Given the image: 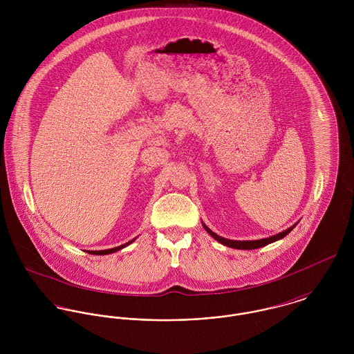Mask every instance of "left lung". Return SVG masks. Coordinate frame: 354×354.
Returning a JSON list of instances; mask_svg holds the SVG:
<instances>
[{"mask_svg": "<svg viewBox=\"0 0 354 354\" xmlns=\"http://www.w3.org/2000/svg\"><path fill=\"white\" fill-rule=\"evenodd\" d=\"M297 225V223H296ZM296 225H293L292 227H289V229H286L285 232H282V233H278V234H275V236H271V237H268V239H261V240H253V241H237V240H227V239H223V237H221V236H218L216 233H214L211 229H208L204 223H203V227L205 229V232L212 237V239H215L218 243H221V244H223V245H226V247H230V248H234V250H257V248H261V247H266L267 244H271V243H274V241H278V240H281V239H283L286 234H289L295 227H296Z\"/></svg>", "mask_w": 354, "mask_h": 354, "instance_id": "obj_1", "label": "left lung"}]
</instances>
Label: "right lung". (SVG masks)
<instances>
[{
  "label": "right lung",
  "mask_w": 354,
  "mask_h": 354,
  "mask_svg": "<svg viewBox=\"0 0 354 354\" xmlns=\"http://www.w3.org/2000/svg\"><path fill=\"white\" fill-rule=\"evenodd\" d=\"M133 241H135V239H133V240H131V241H128V243H125V244H122V245H120V247H115V248L103 250V251H88V252L91 253V254H109V253L117 252V251H120V250L125 248L127 245H129V244H131V243H133Z\"/></svg>",
  "instance_id": "obj_1"
}]
</instances>
